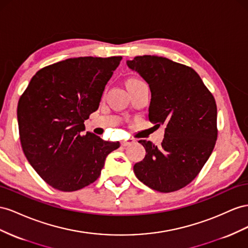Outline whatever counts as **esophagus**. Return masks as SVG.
Masks as SVG:
<instances>
[{
  "mask_svg": "<svg viewBox=\"0 0 248 248\" xmlns=\"http://www.w3.org/2000/svg\"><path fill=\"white\" fill-rule=\"evenodd\" d=\"M132 143H135V140H133V139H128V140H122L121 145H122L123 147H125V146H128V145H130V144H132Z\"/></svg>",
  "mask_w": 248,
  "mask_h": 248,
  "instance_id": "obj_1",
  "label": "esophagus"
}]
</instances>
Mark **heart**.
Masks as SVG:
<instances>
[{
    "label": "heart",
    "mask_w": 248,
    "mask_h": 248,
    "mask_svg": "<svg viewBox=\"0 0 248 248\" xmlns=\"http://www.w3.org/2000/svg\"><path fill=\"white\" fill-rule=\"evenodd\" d=\"M137 81H140V80H139V79H129L128 82H127V83H129V82H137Z\"/></svg>",
    "instance_id": "obj_1"
}]
</instances>
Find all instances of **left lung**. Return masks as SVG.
Segmentation results:
<instances>
[{
    "mask_svg": "<svg viewBox=\"0 0 248 248\" xmlns=\"http://www.w3.org/2000/svg\"><path fill=\"white\" fill-rule=\"evenodd\" d=\"M149 84V121L164 126L160 146L140 140L146 155L135 164L136 176L149 188L169 193L197 176L217 140V106L202 78L189 66L155 55L126 62Z\"/></svg>",
    "mask_w": 248,
    "mask_h": 248,
    "instance_id": "left-lung-1",
    "label": "left lung"
}]
</instances>
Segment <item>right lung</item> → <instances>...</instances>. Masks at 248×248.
<instances>
[{
	"mask_svg": "<svg viewBox=\"0 0 248 248\" xmlns=\"http://www.w3.org/2000/svg\"><path fill=\"white\" fill-rule=\"evenodd\" d=\"M121 56L69 58L39 70L17 105L22 148L39 176L54 189L77 191L100 176L120 147L86 132L84 120L99 108Z\"/></svg>",
	"mask_w": 248,
	"mask_h": 248,
	"instance_id": "add662e5",
	"label": "right lung"
}]
</instances>
